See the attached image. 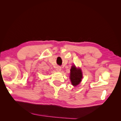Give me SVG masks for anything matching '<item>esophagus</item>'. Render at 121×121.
Listing matches in <instances>:
<instances>
[{
    "instance_id": "obj_1",
    "label": "esophagus",
    "mask_w": 121,
    "mask_h": 121,
    "mask_svg": "<svg viewBox=\"0 0 121 121\" xmlns=\"http://www.w3.org/2000/svg\"><path fill=\"white\" fill-rule=\"evenodd\" d=\"M61 67H57V68H56V71H57L60 72L61 71Z\"/></svg>"
}]
</instances>
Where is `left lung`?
<instances>
[{
    "label": "left lung",
    "mask_w": 121,
    "mask_h": 121,
    "mask_svg": "<svg viewBox=\"0 0 121 121\" xmlns=\"http://www.w3.org/2000/svg\"><path fill=\"white\" fill-rule=\"evenodd\" d=\"M70 80L73 86H77L81 82L82 79V73L81 69L76 68L75 65H73L70 70Z\"/></svg>",
    "instance_id": "1"
}]
</instances>
